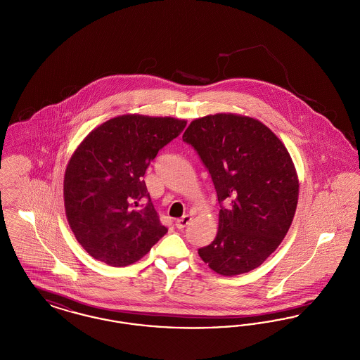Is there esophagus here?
I'll list each match as a JSON object with an SVG mask.
<instances>
[{
    "label": "esophagus",
    "mask_w": 360,
    "mask_h": 360,
    "mask_svg": "<svg viewBox=\"0 0 360 360\" xmlns=\"http://www.w3.org/2000/svg\"><path fill=\"white\" fill-rule=\"evenodd\" d=\"M190 220H191V217H190L188 214H185V216H182L181 219H178V220L175 221V226H176L178 229H184L186 225H188Z\"/></svg>",
    "instance_id": "obj_1"
}]
</instances>
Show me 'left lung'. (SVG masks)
<instances>
[{"label": "left lung", "instance_id": "left-lung-1", "mask_svg": "<svg viewBox=\"0 0 360 360\" xmlns=\"http://www.w3.org/2000/svg\"><path fill=\"white\" fill-rule=\"evenodd\" d=\"M182 139L205 165L221 207L217 235L198 255L225 276L257 269L286 236L297 209L290 154L264 124L233 113L191 121Z\"/></svg>", "mask_w": 360, "mask_h": 360}]
</instances>
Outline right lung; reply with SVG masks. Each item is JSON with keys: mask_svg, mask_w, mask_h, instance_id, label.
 I'll return each instance as SVG.
<instances>
[{"mask_svg": "<svg viewBox=\"0 0 360 360\" xmlns=\"http://www.w3.org/2000/svg\"><path fill=\"white\" fill-rule=\"evenodd\" d=\"M185 127L172 117L124 115L93 129L74 151L63 181L65 209L90 257L128 266L166 235L143 176Z\"/></svg>", "mask_w": 360, "mask_h": 360, "instance_id": "obj_1", "label": "right lung"}]
</instances>
